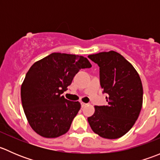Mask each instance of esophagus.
Listing matches in <instances>:
<instances>
[{"label": "esophagus", "instance_id": "esophagus-1", "mask_svg": "<svg viewBox=\"0 0 160 160\" xmlns=\"http://www.w3.org/2000/svg\"><path fill=\"white\" fill-rule=\"evenodd\" d=\"M86 105H88V104H86V103H84V102H81V106H82V108L85 107V106H86Z\"/></svg>", "mask_w": 160, "mask_h": 160}]
</instances>
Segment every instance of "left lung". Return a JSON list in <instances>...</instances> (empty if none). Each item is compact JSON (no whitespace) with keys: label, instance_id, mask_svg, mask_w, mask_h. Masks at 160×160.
Listing matches in <instances>:
<instances>
[{"label":"left lung","instance_id":"1","mask_svg":"<svg viewBox=\"0 0 160 160\" xmlns=\"http://www.w3.org/2000/svg\"><path fill=\"white\" fill-rule=\"evenodd\" d=\"M88 58L99 66L101 88L108 95L107 106H94V114L88 118L90 128L102 138H121L135 125L142 107L141 79L117 52H102Z\"/></svg>","mask_w":160,"mask_h":160}]
</instances>
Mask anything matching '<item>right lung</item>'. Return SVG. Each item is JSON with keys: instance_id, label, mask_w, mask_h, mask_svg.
<instances>
[{"instance_id": "obj_1", "label": "right lung", "mask_w": 160, "mask_h": 160, "mask_svg": "<svg viewBox=\"0 0 160 160\" xmlns=\"http://www.w3.org/2000/svg\"><path fill=\"white\" fill-rule=\"evenodd\" d=\"M90 67L83 56L59 52L52 53L30 67L22 84L21 98L28 124L38 135L53 138L68 132L81 105L62 93L80 69Z\"/></svg>"}]
</instances>
